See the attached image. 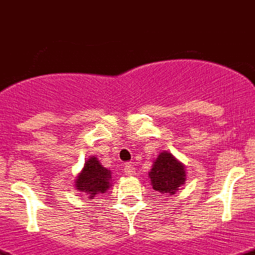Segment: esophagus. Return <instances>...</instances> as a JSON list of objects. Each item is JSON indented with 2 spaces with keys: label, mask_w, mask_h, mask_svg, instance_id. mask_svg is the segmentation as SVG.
I'll use <instances>...</instances> for the list:
<instances>
[{
  "label": "esophagus",
  "mask_w": 255,
  "mask_h": 255,
  "mask_svg": "<svg viewBox=\"0 0 255 255\" xmlns=\"http://www.w3.org/2000/svg\"><path fill=\"white\" fill-rule=\"evenodd\" d=\"M123 170H125V173H126V175H127V176H134V173H135L134 166L130 165V163H128V165H126Z\"/></svg>",
  "instance_id": "34e87169"
}]
</instances>
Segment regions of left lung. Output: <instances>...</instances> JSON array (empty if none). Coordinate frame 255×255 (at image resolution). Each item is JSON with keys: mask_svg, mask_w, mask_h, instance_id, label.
<instances>
[{"mask_svg": "<svg viewBox=\"0 0 255 255\" xmlns=\"http://www.w3.org/2000/svg\"><path fill=\"white\" fill-rule=\"evenodd\" d=\"M151 186L154 191L163 196H170L177 192L186 181V171L184 163L173 156L171 152L162 151L153 161L152 168L148 172Z\"/></svg>", "mask_w": 255, "mask_h": 255, "instance_id": "obj_1", "label": "left lung"}]
</instances>
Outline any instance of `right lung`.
I'll return each mask as SVG.
<instances>
[{"instance_id":"obj_1","label":"right lung","mask_w":255,"mask_h":255,"mask_svg":"<svg viewBox=\"0 0 255 255\" xmlns=\"http://www.w3.org/2000/svg\"><path fill=\"white\" fill-rule=\"evenodd\" d=\"M112 186V172L103 167L97 157H88L75 178V189L87 195L88 199L93 200L99 194H104Z\"/></svg>"}]
</instances>
